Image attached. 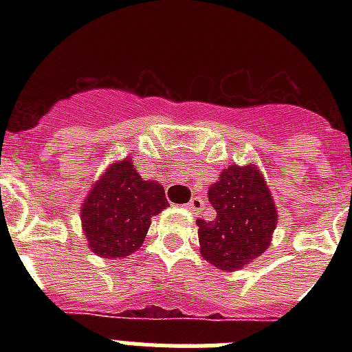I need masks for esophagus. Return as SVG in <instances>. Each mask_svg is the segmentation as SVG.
Returning <instances> with one entry per match:
<instances>
[{"label":"esophagus","instance_id":"esophagus-1","mask_svg":"<svg viewBox=\"0 0 352 352\" xmlns=\"http://www.w3.org/2000/svg\"><path fill=\"white\" fill-rule=\"evenodd\" d=\"M203 199H199V197H192L190 199V203L186 204V210H190V212H195V214H197V212H201V210H203Z\"/></svg>","mask_w":352,"mask_h":352}]
</instances>
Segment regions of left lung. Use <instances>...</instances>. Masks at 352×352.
Instances as JSON below:
<instances>
[{"label": "left lung", "instance_id": "1", "mask_svg": "<svg viewBox=\"0 0 352 352\" xmlns=\"http://www.w3.org/2000/svg\"><path fill=\"white\" fill-rule=\"evenodd\" d=\"M212 221L197 219L201 256L219 270L235 272L268 246L278 225L272 193L256 164H232L208 188Z\"/></svg>", "mask_w": 352, "mask_h": 352}]
</instances>
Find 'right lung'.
I'll return each mask as SVG.
<instances>
[{"mask_svg": "<svg viewBox=\"0 0 352 352\" xmlns=\"http://www.w3.org/2000/svg\"><path fill=\"white\" fill-rule=\"evenodd\" d=\"M170 206L164 188L144 181L129 157L102 171L80 208L82 230L95 256L120 259L138 250L155 215Z\"/></svg>", "mask_w": 352, "mask_h": 352, "instance_id": "right-lung-1", "label": "right lung"}]
</instances>
